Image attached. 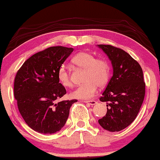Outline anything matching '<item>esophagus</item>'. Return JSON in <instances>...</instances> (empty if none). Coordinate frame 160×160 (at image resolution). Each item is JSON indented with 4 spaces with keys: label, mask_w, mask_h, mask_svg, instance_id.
Here are the masks:
<instances>
[{
    "label": "esophagus",
    "mask_w": 160,
    "mask_h": 160,
    "mask_svg": "<svg viewBox=\"0 0 160 160\" xmlns=\"http://www.w3.org/2000/svg\"><path fill=\"white\" fill-rule=\"evenodd\" d=\"M84 102H85L86 103H88V104H90L92 106L95 105L96 103H97V102H96L95 101H84Z\"/></svg>",
    "instance_id": "obj_1"
}]
</instances>
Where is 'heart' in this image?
<instances>
[{
    "label": "heart",
    "mask_w": 160,
    "mask_h": 160,
    "mask_svg": "<svg viewBox=\"0 0 160 160\" xmlns=\"http://www.w3.org/2000/svg\"><path fill=\"white\" fill-rule=\"evenodd\" d=\"M72 63L78 68L84 69L82 85L71 92L74 98L88 100L95 95L98 86H103L109 80V67L105 59L95 58L92 53L86 51L79 52L72 58ZM59 83L64 87L72 86L70 74L64 66H61L57 73Z\"/></svg>",
    "instance_id": "heart-1"
}]
</instances>
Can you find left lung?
Instances as JSON below:
<instances>
[{
  "mask_svg": "<svg viewBox=\"0 0 160 160\" xmlns=\"http://www.w3.org/2000/svg\"><path fill=\"white\" fill-rule=\"evenodd\" d=\"M111 61L113 74L100 98L107 102V112L99 124L110 132H118L135 120L143 103L145 83L143 72L129 53L109 45H98Z\"/></svg>",
  "mask_w": 160,
  "mask_h": 160,
  "instance_id": "left-lung-1",
  "label": "left lung"
}]
</instances>
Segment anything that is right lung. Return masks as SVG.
Segmentation results:
<instances>
[{
    "mask_svg": "<svg viewBox=\"0 0 160 160\" xmlns=\"http://www.w3.org/2000/svg\"><path fill=\"white\" fill-rule=\"evenodd\" d=\"M74 49L62 46L38 52L17 72L14 96L26 124L35 131L53 134L63 128L77 100L57 102L66 94L57 78L59 68Z\"/></svg>",
    "mask_w": 160,
    "mask_h": 160,
    "instance_id": "1",
    "label": "right lung"
}]
</instances>
